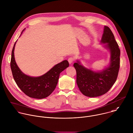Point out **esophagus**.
<instances>
[{
    "instance_id": "34e87169",
    "label": "esophagus",
    "mask_w": 133,
    "mask_h": 133,
    "mask_svg": "<svg viewBox=\"0 0 133 133\" xmlns=\"http://www.w3.org/2000/svg\"><path fill=\"white\" fill-rule=\"evenodd\" d=\"M68 61L69 64H71L74 61V58L72 57H70L68 59Z\"/></svg>"
}]
</instances>
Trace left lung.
Instances as JSON below:
<instances>
[{
    "instance_id": "8db88e82",
    "label": "left lung",
    "mask_w": 133,
    "mask_h": 133,
    "mask_svg": "<svg viewBox=\"0 0 133 133\" xmlns=\"http://www.w3.org/2000/svg\"><path fill=\"white\" fill-rule=\"evenodd\" d=\"M102 43H107L105 48L111 53L109 66L101 71L95 72L87 69L79 61L74 63L77 72V83L81 92L85 96L95 97L106 94L117 80L120 62V50L111 29L105 26Z\"/></svg>"
}]
</instances>
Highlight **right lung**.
Here are the masks:
<instances>
[{"instance_id":"obj_1","label":"right lung","mask_w":133,"mask_h":133,"mask_svg":"<svg viewBox=\"0 0 133 133\" xmlns=\"http://www.w3.org/2000/svg\"><path fill=\"white\" fill-rule=\"evenodd\" d=\"M15 43L16 42L12 51L10 66L13 77L16 84L23 92L30 97L42 99L49 96L57 85L60 73L69 66L68 62L67 60L63 61L41 76H28L21 71L15 62L14 55Z\"/></svg>"}]
</instances>
